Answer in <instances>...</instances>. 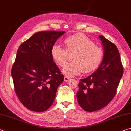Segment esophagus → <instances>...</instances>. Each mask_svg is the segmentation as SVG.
Returning a JSON list of instances; mask_svg holds the SVG:
<instances>
[{
  "label": "esophagus",
  "mask_w": 131,
  "mask_h": 131,
  "mask_svg": "<svg viewBox=\"0 0 131 131\" xmlns=\"http://www.w3.org/2000/svg\"><path fill=\"white\" fill-rule=\"evenodd\" d=\"M70 79H71L69 78V77H68V76L64 77V81H65V82H69Z\"/></svg>",
  "instance_id": "esophagus-1"
}]
</instances>
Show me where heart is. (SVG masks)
Instances as JSON below:
<instances>
[{
  "mask_svg": "<svg viewBox=\"0 0 131 131\" xmlns=\"http://www.w3.org/2000/svg\"><path fill=\"white\" fill-rule=\"evenodd\" d=\"M65 49L55 45L51 48V56L54 61L61 67L68 62V53L74 54L72 61L62 70L68 76L78 75L83 71L84 73H92L96 70L103 61L102 48L88 36L82 33H76L68 37L64 41Z\"/></svg>",
  "mask_w": 131,
  "mask_h": 131,
  "instance_id": "heart-1",
  "label": "heart"
}]
</instances>
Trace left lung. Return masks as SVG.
<instances>
[{
	"label": "left lung",
	"mask_w": 131,
	"mask_h": 131,
	"mask_svg": "<svg viewBox=\"0 0 131 131\" xmlns=\"http://www.w3.org/2000/svg\"><path fill=\"white\" fill-rule=\"evenodd\" d=\"M99 38L104 49L103 61L94 73L80 79L76 94L79 104L88 112L99 110L111 102L123 74L117 47L103 36Z\"/></svg>",
	"instance_id": "8db88e82"
}]
</instances>
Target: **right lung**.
Returning <instances> with one entry per match:
<instances>
[{
  "label": "right lung",
  "mask_w": 131,
  "mask_h": 131,
  "mask_svg": "<svg viewBox=\"0 0 131 131\" xmlns=\"http://www.w3.org/2000/svg\"><path fill=\"white\" fill-rule=\"evenodd\" d=\"M65 32H36L18 48L12 76L18 99L31 111L47 110L63 82V75L53 62L51 51L57 39Z\"/></svg>",
  "instance_id": "right-lung-1"
}]
</instances>
